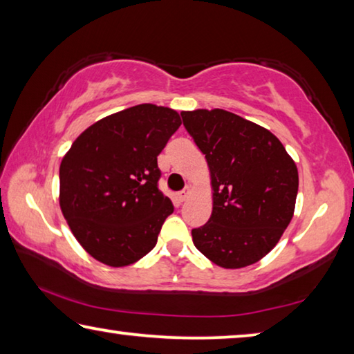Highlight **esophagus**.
I'll list each match as a JSON object with an SVG mask.
<instances>
[{
  "label": "esophagus",
  "instance_id": "esophagus-1",
  "mask_svg": "<svg viewBox=\"0 0 354 354\" xmlns=\"http://www.w3.org/2000/svg\"><path fill=\"white\" fill-rule=\"evenodd\" d=\"M190 194H192V190H190V187H185L183 192H179V194H178V196H176V198H178V201L179 203H184L185 200H187L189 198V196H190Z\"/></svg>",
  "mask_w": 354,
  "mask_h": 354
}]
</instances>
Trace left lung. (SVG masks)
<instances>
[{
	"mask_svg": "<svg viewBox=\"0 0 354 354\" xmlns=\"http://www.w3.org/2000/svg\"><path fill=\"white\" fill-rule=\"evenodd\" d=\"M205 154L212 214L192 230L194 245L223 268H242L270 253L295 211L298 170L270 131L223 109L181 112Z\"/></svg>",
	"mask_w": 354,
	"mask_h": 354,
	"instance_id": "1",
	"label": "left lung"
}]
</instances>
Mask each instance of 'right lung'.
I'll list each match as a JSON object with an SVG mask.
<instances>
[{
  "label": "right lung",
  "instance_id": "1",
  "mask_svg": "<svg viewBox=\"0 0 354 354\" xmlns=\"http://www.w3.org/2000/svg\"><path fill=\"white\" fill-rule=\"evenodd\" d=\"M181 127L170 107L139 104L98 120L73 142L59 170V205L95 259L124 267L154 248L173 205L158 187V156Z\"/></svg>",
  "mask_w": 354,
  "mask_h": 354
}]
</instances>
